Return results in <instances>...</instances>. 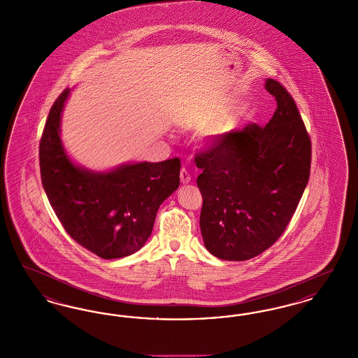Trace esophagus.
I'll return each mask as SVG.
<instances>
[{
	"label": "esophagus",
	"instance_id": "esophagus-1",
	"mask_svg": "<svg viewBox=\"0 0 358 358\" xmlns=\"http://www.w3.org/2000/svg\"><path fill=\"white\" fill-rule=\"evenodd\" d=\"M180 178H181V182H182V184L190 182V174H189V171H187L185 168L181 169V171H180Z\"/></svg>",
	"mask_w": 358,
	"mask_h": 358
}]
</instances>
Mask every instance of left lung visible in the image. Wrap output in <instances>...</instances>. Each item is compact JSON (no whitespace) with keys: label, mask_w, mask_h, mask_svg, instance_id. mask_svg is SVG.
Segmentation results:
<instances>
[{"label":"left lung","mask_w":358,"mask_h":358,"mask_svg":"<svg viewBox=\"0 0 358 358\" xmlns=\"http://www.w3.org/2000/svg\"><path fill=\"white\" fill-rule=\"evenodd\" d=\"M270 122L215 136L194 157L203 173L200 227L205 247L222 260L260 255L286 231L310 177L311 139L289 91L273 79Z\"/></svg>","instance_id":"obj_1"}]
</instances>
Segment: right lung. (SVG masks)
Masks as SVG:
<instances>
[{
    "label": "right lung",
    "mask_w": 358,
    "mask_h": 358,
    "mask_svg": "<svg viewBox=\"0 0 358 358\" xmlns=\"http://www.w3.org/2000/svg\"><path fill=\"white\" fill-rule=\"evenodd\" d=\"M66 88L52 104L38 146L41 182L71 238L102 259L138 251L150 236L159 205L180 185L181 161L123 165L92 173L71 162L60 141Z\"/></svg>",
    "instance_id": "add662e5"
}]
</instances>
